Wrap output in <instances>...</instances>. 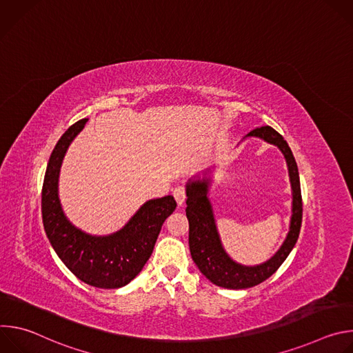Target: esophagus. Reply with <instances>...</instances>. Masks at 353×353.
<instances>
[{"label":"esophagus","instance_id":"1","mask_svg":"<svg viewBox=\"0 0 353 353\" xmlns=\"http://www.w3.org/2000/svg\"><path fill=\"white\" fill-rule=\"evenodd\" d=\"M173 196L176 198L177 204L181 207L184 204L185 201V188L183 185H177L174 190H173Z\"/></svg>","mask_w":353,"mask_h":353}]
</instances>
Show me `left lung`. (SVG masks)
<instances>
[{"label": "left lung", "instance_id": "left-lung-1", "mask_svg": "<svg viewBox=\"0 0 353 353\" xmlns=\"http://www.w3.org/2000/svg\"><path fill=\"white\" fill-rule=\"evenodd\" d=\"M245 137L261 138L268 143L278 146L283 154L292 184V218L289 233L283 244L268 261L254 267L237 264L228 256L219 239L212 207L208 198L211 180L204 177L203 180H190L187 183L185 215L190 225L188 244L191 259L199 271L212 283L228 289H245L268 279L282 265L294 247L300 233L301 215H303L299 170L288 142L270 125L250 131Z\"/></svg>", "mask_w": 353, "mask_h": 353}]
</instances>
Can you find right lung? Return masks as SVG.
Instances as JSON below:
<instances>
[{
    "label": "right lung",
    "instance_id": "add662e5",
    "mask_svg": "<svg viewBox=\"0 0 353 353\" xmlns=\"http://www.w3.org/2000/svg\"><path fill=\"white\" fill-rule=\"evenodd\" d=\"M86 121L82 119L72 124L48 159L41 188L43 226L57 256L78 279L100 289H117L141 272L163 222L177 204L172 195L149 199L123 229L109 236H92L75 228L60 204L59 176L70 143Z\"/></svg>",
    "mask_w": 353,
    "mask_h": 353
}]
</instances>
